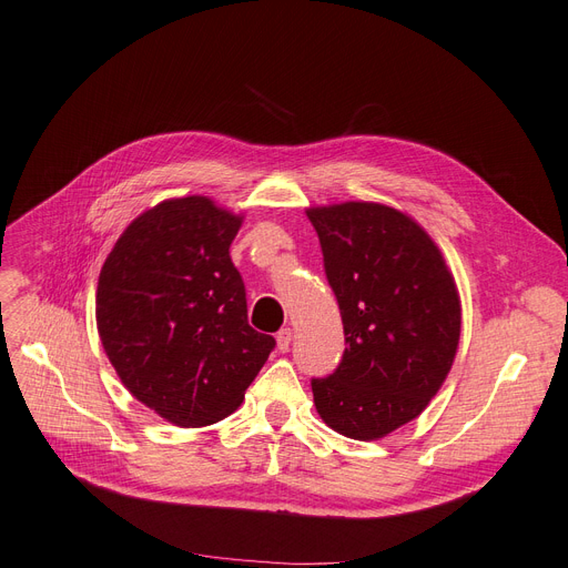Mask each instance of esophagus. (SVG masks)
Listing matches in <instances>:
<instances>
[{
    "instance_id": "1",
    "label": "esophagus",
    "mask_w": 568,
    "mask_h": 568,
    "mask_svg": "<svg viewBox=\"0 0 568 568\" xmlns=\"http://www.w3.org/2000/svg\"><path fill=\"white\" fill-rule=\"evenodd\" d=\"M290 343H292V329H281L278 334H276V348L281 351V353H287V348H290Z\"/></svg>"
}]
</instances>
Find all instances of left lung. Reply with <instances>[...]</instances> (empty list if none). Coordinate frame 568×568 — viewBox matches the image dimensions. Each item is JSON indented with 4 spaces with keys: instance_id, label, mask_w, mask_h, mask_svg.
<instances>
[{
    "instance_id": "8db88e82",
    "label": "left lung",
    "mask_w": 568,
    "mask_h": 568,
    "mask_svg": "<svg viewBox=\"0 0 568 568\" xmlns=\"http://www.w3.org/2000/svg\"><path fill=\"white\" fill-rule=\"evenodd\" d=\"M306 215L345 332L336 372L311 381L313 404L334 432L378 440L415 420L448 378L459 292L438 245L404 211L343 202Z\"/></svg>"
}]
</instances>
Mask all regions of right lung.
<instances>
[{"instance_id": "right-lung-1", "label": "right lung", "mask_w": 568, "mask_h": 568, "mask_svg": "<svg viewBox=\"0 0 568 568\" xmlns=\"http://www.w3.org/2000/svg\"><path fill=\"white\" fill-rule=\"evenodd\" d=\"M243 215L190 194L143 211L97 283V332L120 383L176 427L239 408L274 336L248 325L230 245Z\"/></svg>"}]
</instances>
